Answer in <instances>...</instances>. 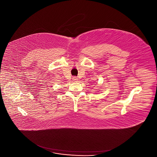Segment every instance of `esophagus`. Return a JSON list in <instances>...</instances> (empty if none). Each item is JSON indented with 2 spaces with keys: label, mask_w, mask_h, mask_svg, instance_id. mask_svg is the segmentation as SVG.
Returning a JSON list of instances; mask_svg holds the SVG:
<instances>
[{
  "label": "esophagus",
  "mask_w": 157,
  "mask_h": 157,
  "mask_svg": "<svg viewBox=\"0 0 157 157\" xmlns=\"http://www.w3.org/2000/svg\"><path fill=\"white\" fill-rule=\"evenodd\" d=\"M72 79H73V81H74L76 82L78 80V78L77 77H76V76H74V77H73V78H72Z\"/></svg>",
  "instance_id": "34e87169"
}]
</instances>
